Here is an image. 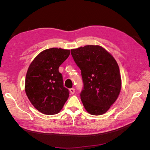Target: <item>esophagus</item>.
Returning <instances> with one entry per match:
<instances>
[{
  "instance_id": "obj_1",
  "label": "esophagus",
  "mask_w": 150,
  "mask_h": 150,
  "mask_svg": "<svg viewBox=\"0 0 150 150\" xmlns=\"http://www.w3.org/2000/svg\"><path fill=\"white\" fill-rule=\"evenodd\" d=\"M69 91L71 94H74L75 93V89L74 88H71L69 89Z\"/></svg>"
}]
</instances>
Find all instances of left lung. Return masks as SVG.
<instances>
[{
  "instance_id": "obj_1",
  "label": "left lung",
  "mask_w": 150,
  "mask_h": 150,
  "mask_svg": "<svg viewBox=\"0 0 150 150\" xmlns=\"http://www.w3.org/2000/svg\"><path fill=\"white\" fill-rule=\"evenodd\" d=\"M71 53L81 71L84 89L80 96L85 110L92 115L104 114L121 91V78L116 61L98 45L71 49Z\"/></svg>"
}]
</instances>
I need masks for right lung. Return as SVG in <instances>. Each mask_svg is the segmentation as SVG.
<instances>
[{
	"mask_svg": "<svg viewBox=\"0 0 150 150\" xmlns=\"http://www.w3.org/2000/svg\"><path fill=\"white\" fill-rule=\"evenodd\" d=\"M70 54V50L51 48L40 52L27 72L25 91L34 107L44 115L59 112L69 96L64 87L59 67Z\"/></svg>",
	"mask_w": 150,
	"mask_h": 150,
	"instance_id": "1",
	"label": "right lung"
}]
</instances>
